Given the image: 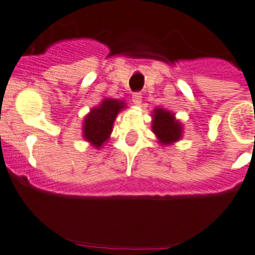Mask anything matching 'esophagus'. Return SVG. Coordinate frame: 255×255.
Here are the masks:
<instances>
[{"label": "esophagus", "instance_id": "34e87169", "mask_svg": "<svg viewBox=\"0 0 255 255\" xmlns=\"http://www.w3.org/2000/svg\"><path fill=\"white\" fill-rule=\"evenodd\" d=\"M132 102L134 105H141L142 103V94L141 93H134L132 95Z\"/></svg>", "mask_w": 255, "mask_h": 255}]
</instances>
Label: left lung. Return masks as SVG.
Wrapping results in <instances>:
<instances>
[{
	"label": "left lung",
	"mask_w": 255,
	"mask_h": 255,
	"mask_svg": "<svg viewBox=\"0 0 255 255\" xmlns=\"http://www.w3.org/2000/svg\"><path fill=\"white\" fill-rule=\"evenodd\" d=\"M152 132L161 144H171L182 138L183 127L174 113L156 108L152 114Z\"/></svg>",
	"instance_id": "1"
}]
</instances>
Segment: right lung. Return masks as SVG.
<instances>
[{
	"mask_svg": "<svg viewBox=\"0 0 255 255\" xmlns=\"http://www.w3.org/2000/svg\"><path fill=\"white\" fill-rule=\"evenodd\" d=\"M126 108V103L117 99H104L99 107L93 108L85 117L82 134L94 147L100 148L109 139L117 116Z\"/></svg>",
	"mask_w": 255,
	"mask_h": 255,
	"instance_id": "obj_1",
	"label": "right lung"
}]
</instances>
